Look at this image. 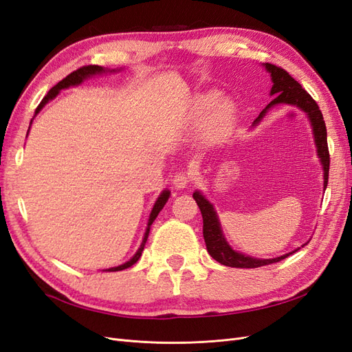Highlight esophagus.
Returning a JSON list of instances; mask_svg holds the SVG:
<instances>
[{
	"label": "esophagus",
	"mask_w": 352,
	"mask_h": 352,
	"mask_svg": "<svg viewBox=\"0 0 352 352\" xmlns=\"http://www.w3.org/2000/svg\"><path fill=\"white\" fill-rule=\"evenodd\" d=\"M190 177H189V173H186V172H179V173H176L175 176H173V179H172V182H173V185H175V188L176 189H184V188H186L188 185H189V180Z\"/></svg>",
	"instance_id": "1"
}]
</instances>
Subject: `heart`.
Returning <instances> with one entry per match:
<instances>
[{"mask_svg": "<svg viewBox=\"0 0 352 352\" xmlns=\"http://www.w3.org/2000/svg\"><path fill=\"white\" fill-rule=\"evenodd\" d=\"M219 102V97L217 94H204L199 95V97L195 98L194 101V114L197 117H206L207 114L211 113L210 117V124L212 131H221L225 127L233 116V110L232 105L229 102H220L219 105H216ZM215 110L212 111V109Z\"/></svg>", "mask_w": 352, "mask_h": 352, "instance_id": "obj_1", "label": "heart"}]
</instances>
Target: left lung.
Masks as SVG:
<instances>
[{"label":"left lung","instance_id":"8db88e82","mask_svg":"<svg viewBox=\"0 0 352 352\" xmlns=\"http://www.w3.org/2000/svg\"><path fill=\"white\" fill-rule=\"evenodd\" d=\"M264 66H265V70H267L272 76L273 87H272L270 95H274V98L267 105H265V109L260 113L257 119L254 120L252 126L258 124L263 120L265 113H267L272 107H274V105H278V104H289V105H295V107H298V109H301L307 114L308 120H310V123L313 126V135H314V142L317 146V155H318V158H320L322 166H323V172H324V176H323L324 184L323 185L326 189L327 179H329L330 157H329V148H327L326 124H324L323 114H322L320 109H318L317 102L311 98V95L308 94L285 69L270 65V63H265ZM192 197L197 201V204H198V207L201 210V214H202V223H204V226H202V235H204L207 251L211 257L216 261H219L220 264L228 265V267L255 269V267H261V265L278 263L286 257H289V254H294L296 251L295 250L289 254H285V255H280V257L269 258V260L252 258V257H250V255L236 252L235 250H232L225 235H223L219 217L216 214L214 208H212L211 202L207 201L206 197L201 192H198V190H195Z\"/></svg>","mask_w":352,"mask_h":352}]
</instances>
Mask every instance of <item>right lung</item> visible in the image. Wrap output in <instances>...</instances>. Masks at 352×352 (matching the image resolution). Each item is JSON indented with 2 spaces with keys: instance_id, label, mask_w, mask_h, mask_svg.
<instances>
[{
  "instance_id": "add662e5",
  "label": "right lung",
  "mask_w": 352,
  "mask_h": 352,
  "mask_svg": "<svg viewBox=\"0 0 352 352\" xmlns=\"http://www.w3.org/2000/svg\"><path fill=\"white\" fill-rule=\"evenodd\" d=\"M105 72H116V70L104 69V67L97 66V65H94V66L91 65V66H83V67H80V69H78V70L72 72V73L69 74V76H66L65 79L60 80V82L56 85V87H52V88L48 91V94L45 95L44 100H42L41 104L38 105V109H36L35 114H38V113L42 110V107H44V105H45L48 101H51L52 98H56L61 89H66V88H69V87H76V85H80L85 79H88V78L94 76V74H100V73H105ZM168 197H170V190H163L162 195H160V197L157 198L155 204H154V207H153L151 214H150V220H148V226H146V230H145L144 241H142V243H141L140 250L136 251V254L133 255V257H132L129 261H126L124 264H122V265H117V267H111V269H107V270H104V272H120V270H124V269H127V267H131V265H133L138 260H140L141 254H142V251H144V247H145L148 233H150V228H151V225H153V221H154L155 217L158 216V212L163 210V207H164V204L167 202Z\"/></svg>"
}]
</instances>
